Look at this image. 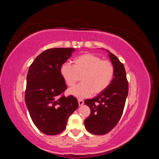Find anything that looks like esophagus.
I'll use <instances>...</instances> for the list:
<instances>
[{
	"instance_id": "esophagus-1",
	"label": "esophagus",
	"mask_w": 159,
	"mask_h": 159,
	"mask_svg": "<svg viewBox=\"0 0 159 159\" xmlns=\"http://www.w3.org/2000/svg\"><path fill=\"white\" fill-rule=\"evenodd\" d=\"M78 103H79V105H80V106H81V105H82L84 103V100L79 99H78Z\"/></svg>"
}]
</instances>
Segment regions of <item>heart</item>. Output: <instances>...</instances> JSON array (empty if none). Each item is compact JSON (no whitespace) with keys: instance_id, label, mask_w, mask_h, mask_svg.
<instances>
[{"instance_id":"1","label":"heart","mask_w":159,"mask_h":159,"mask_svg":"<svg viewBox=\"0 0 159 159\" xmlns=\"http://www.w3.org/2000/svg\"><path fill=\"white\" fill-rule=\"evenodd\" d=\"M60 73L65 83L73 87L81 77V84L68 89V93L78 98H89L93 93H102L111 82L115 74L113 64L109 60H102L93 54L81 55L73 61L62 64Z\"/></svg>"}]
</instances>
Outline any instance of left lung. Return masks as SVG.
Instances as JSON below:
<instances>
[{
    "instance_id": "8db88e82",
    "label": "left lung",
    "mask_w": 159,
    "mask_h": 159,
    "mask_svg": "<svg viewBox=\"0 0 159 159\" xmlns=\"http://www.w3.org/2000/svg\"><path fill=\"white\" fill-rule=\"evenodd\" d=\"M106 51L115 68L113 80L102 93L84 102L91 110L89 116L84 121L85 127L97 135L106 134L117 125L123 114L129 90L123 64L111 52Z\"/></svg>"
}]
</instances>
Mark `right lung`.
<instances>
[{"mask_svg": "<svg viewBox=\"0 0 159 159\" xmlns=\"http://www.w3.org/2000/svg\"><path fill=\"white\" fill-rule=\"evenodd\" d=\"M74 48H57L42 52L30 65L26 77L25 102L34 124L48 135L61 133L78 107L74 96H60L67 89L60 69Z\"/></svg>", "mask_w": 159, "mask_h": 159, "instance_id": "1", "label": "right lung"}]
</instances>
